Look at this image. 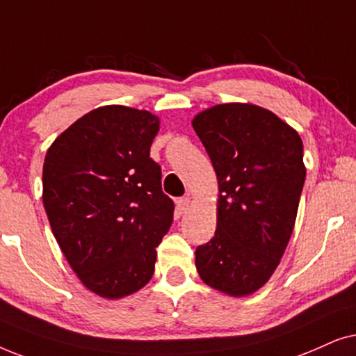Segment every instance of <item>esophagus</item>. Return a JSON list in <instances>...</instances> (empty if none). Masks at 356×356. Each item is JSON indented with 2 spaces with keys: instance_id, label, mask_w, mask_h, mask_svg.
<instances>
[{
  "instance_id": "34e87169",
  "label": "esophagus",
  "mask_w": 356,
  "mask_h": 356,
  "mask_svg": "<svg viewBox=\"0 0 356 356\" xmlns=\"http://www.w3.org/2000/svg\"><path fill=\"white\" fill-rule=\"evenodd\" d=\"M192 203V198L191 197H184V198H179L177 200V210L181 213H186L188 210V207H191Z\"/></svg>"
}]
</instances>
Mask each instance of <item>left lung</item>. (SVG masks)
I'll return each mask as SVG.
<instances>
[{
	"mask_svg": "<svg viewBox=\"0 0 356 356\" xmlns=\"http://www.w3.org/2000/svg\"><path fill=\"white\" fill-rule=\"evenodd\" d=\"M192 127L218 179L216 231L195 250L197 272L225 295L249 296L270 280L290 243L306 179L302 141L254 104H218Z\"/></svg>",
	"mask_w": 356,
	"mask_h": 356,
	"instance_id": "left-lung-1",
	"label": "left lung"
}]
</instances>
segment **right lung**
I'll use <instances>...</instances> for the list:
<instances>
[{"label":"right lung","mask_w":356,"mask_h":356,"mask_svg":"<svg viewBox=\"0 0 356 356\" xmlns=\"http://www.w3.org/2000/svg\"><path fill=\"white\" fill-rule=\"evenodd\" d=\"M159 117L125 106L88 112L47 149L42 200L51 233L94 295L120 300L154 273L174 203L149 158Z\"/></svg>","instance_id":"add662e5"}]
</instances>
